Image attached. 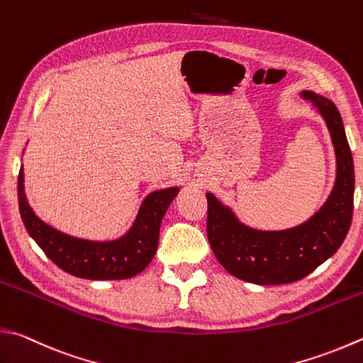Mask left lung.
<instances>
[{"label": "left lung", "instance_id": "8db88e82", "mask_svg": "<svg viewBox=\"0 0 363 363\" xmlns=\"http://www.w3.org/2000/svg\"><path fill=\"white\" fill-rule=\"evenodd\" d=\"M302 96L323 115L337 153V182L329 201L298 228L262 232L238 223L234 213L207 194V237L230 275L255 284H286L310 275L343 243L354 210V164L337 106L311 91Z\"/></svg>", "mask_w": 363, "mask_h": 363}]
</instances>
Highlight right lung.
<instances>
[{
	"instance_id": "add662e5",
	"label": "right lung",
	"mask_w": 363,
	"mask_h": 363,
	"mask_svg": "<svg viewBox=\"0 0 363 363\" xmlns=\"http://www.w3.org/2000/svg\"><path fill=\"white\" fill-rule=\"evenodd\" d=\"M20 216L33 240L61 270L85 279H125L140 273L152 262L158 248L164 213L179 193L169 188L143 201L133 229L115 242H90L66 235L34 215L23 191V170L18 172Z\"/></svg>"
}]
</instances>
